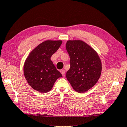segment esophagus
<instances>
[{
	"mask_svg": "<svg viewBox=\"0 0 127 127\" xmlns=\"http://www.w3.org/2000/svg\"><path fill=\"white\" fill-rule=\"evenodd\" d=\"M60 72H61V73H62L63 76H64L65 75V71L64 70H60Z\"/></svg>",
	"mask_w": 127,
	"mask_h": 127,
	"instance_id": "34e87169",
	"label": "esophagus"
}]
</instances>
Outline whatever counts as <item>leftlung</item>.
I'll list each match as a JSON object with an SVG mask.
<instances>
[{
    "mask_svg": "<svg viewBox=\"0 0 127 127\" xmlns=\"http://www.w3.org/2000/svg\"><path fill=\"white\" fill-rule=\"evenodd\" d=\"M66 49L70 57V68L66 78L75 91L87 92L99 80L102 62L97 52L81 40H69Z\"/></svg>",
    "mask_w": 127,
    "mask_h": 127,
    "instance_id": "obj_1",
    "label": "left lung"
}]
</instances>
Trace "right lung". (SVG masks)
I'll list each match as a JSON object with an SVG mask.
<instances>
[{"mask_svg":"<svg viewBox=\"0 0 127 127\" xmlns=\"http://www.w3.org/2000/svg\"><path fill=\"white\" fill-rule=\"evenodd\" d=\"M62 40H45L30 52L24 65V74L28 84L40 93L50 91L62 75L50 57L60 48Z\"/></svg>","mask_w":127,"mask_h":127,"instance_id":"obj_1","label":"right lung"}]
</instances>
